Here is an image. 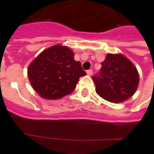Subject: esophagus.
<instances>
[{
  "label": "esophagus",
  "mask_w": 154,
  "mask_h": 154,
  "mask_svg": "<svg viewBox=\"0 0 154 154\" xmlns=\"http://www.w3.org/2000/svg\"><path fill=\"white\" fill-rule=\"evenodd\" d=\"M87 74L89 75V76H91L92 74H93V69H89L87 70Z\"/></svg>",
  "instance_id": "esophagus-1"
}]
</instances>
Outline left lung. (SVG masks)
Listing matches in <instances>:
<instances>
[{
    "label": "left lung",
    "instance_id": "1",
    "mask_svg": "<svg viewBox=\"0 0 154 154\" xmlns=\"http://www.w3.org/2000/svg\"><path fill=\"white\" fill-rule=\"evenodd\" d=\"M96 92L106 101L119 103L136 92L139 75L133 63L122 54L108 53L100 72L93 77Z\"/></svg>",
    "mask_w": 154,
    "mask_h": 154
}]
</instances>
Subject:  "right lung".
<instances>
[{
	"mask_svg": "<svg viewBox=\"0 0 154 154\" xmlns=\"http://www.w3.org/2000/svg\"><path fill=\"white\" fill-rule=\"evenodd\" d=\"M73 52L56 45L41 53L28 68V77L42 97L56 100L71 94L81 77L86 75Z\"/></svg>",
	"mask_w": 154,
	"mask_h": 154,
	"instance_id": "right-lung-1",
	"label": "right lung"
}]
</instances>
